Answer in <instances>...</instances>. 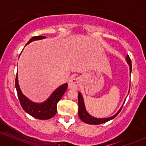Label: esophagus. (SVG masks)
I'll return each instance as SVG.
<instances>
[{
    "label": "esophagus",
    "mask_w": 146,
    "mask_h": 146,
    "mask_svg": "<svg viewBox=\"0 0 146 146\" xmlns=\"http://www.w3.org/2000/svg\"><path fill=\"white\" fill-rule=\"evenodd\" d=\"M80 80L79 78H71L69 80L68 82V88L70 89H77L78 87L80 85Z\"/></svg>",
    "instance_id": "esophagus-1"
}]
</instances>
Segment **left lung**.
<instances>
[{
	"label": "left lung",
	"mask_w": 146,
	"mask_h": 146,
	"mask_svg": "<svg viewBox=\"0 0 146 146\" xmlns=\"http://www.w3.org/2000/svg\"><path fill=\"white\" fill-rule=\"evenodd\" d=\"M126 61L129 66V70H130V74H131V73L132 65H131V61L129 55L126 56ZM129 90H130V89H129ZM128 95H129V94H128ZM123 104H124V102H123ZM123 104H122V106H123ZM121 108L122 107H121V108L118 110V111H117L114 115L111 116V117H107V118H97V117H92V115H90V114L87 111L86 108H85V103H84L83 98H82L81 93H80V92H78V116L79 117H80V119H81V121H82L84 123H88V124H93V125L101 124V123H105V122H107L115 118V117L118 115L119 113L120 112Z\"/></svg>",
	"instance_id": "obj_1"
}]
</instances>
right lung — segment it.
Masks as SVG:
<instances>
[{"label":"right lung","mask_w":146,"mask_h":146,"mask_svg":"<svg viewBox=\"0 0 146 146\" xmlns=\"http://www.w3.org/2000/svg\"><path fill=\"white\" fill-rule=\"evenodd\" d=\"M45 38L46 36H34L29 39V42L27 43V45L34 41L40 40V39H45ZM15 88L17 90L19 100H20V104L23 110L27 114L35 118L41 119V120H46V119L52 118L56 114L57 103L61 100V98H62L65 92L67 90L68 84L64 83L60 85L51 93L48 99L40 103L34 102L28 99L27 97L22 92L20 85H19L17 73L15 78Z\"/></svg>","instance_id":"obj_1"}]
</instances>
